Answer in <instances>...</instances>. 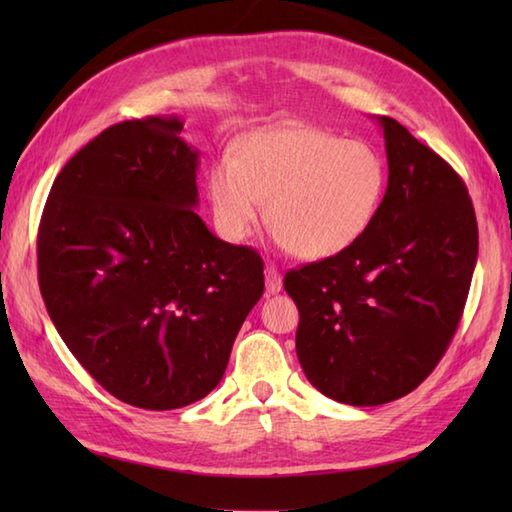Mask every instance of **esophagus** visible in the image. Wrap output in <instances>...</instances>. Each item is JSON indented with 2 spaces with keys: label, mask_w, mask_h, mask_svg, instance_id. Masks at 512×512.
<instances>
[{
  "label": "esophagus",
  "mask_w": 512,
  "mask_h": 512,
  "mask_svg": "<svg viewBox=\"0 0 512 512\" xmlns=\"http://www.w3.org/2000/svg\"><path fill=\"white\" fill-rule=\"evenodd\" d=\"M284 286V281H281L279 270L275 266H266V292L268 295H277V292Z\"/></svg>",
  "instance_id": "obj_1"
}]
</instances>
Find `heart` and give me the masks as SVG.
Masks as SVG:
<instances>
[{
	"mask_svg": "<svg viewBox=\"0 0 512 512\" xmlns=\"http://www.w3.org/2000/svg\"><path fill=\"white\" fill-rule=\"evenodd\" d=\"M206 187L224 237L246 239L268 202L270 231L292 255L314 262L339 255L374 224L387 167L363 140L297 125L248 136L235 160L215 162Z\"/></svg>",
	"mask_w": 512,
	"mask_h": 512,
	"instance_id": "heart-1",
	"label": "heart"
}]
</instances>
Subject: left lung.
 Wrapping results in <instances>:
<instances>
[{
  "label": "left lung",
  "instance_id": "8db88e82",
  "mask_svg": "<svg viewBox=\"0 0 512 512\" xmlns=\"http://www.w3.org/2000/svg\"><path fill=\"white\" fill-rule=\"evenodd\" d=\"M389 180L374 224L350 248L290 270L297 356L321 394L354 407L407 396L447 352L477 262L462 178L407 127L378 116Z\"/></svg>",
  "mask_w": 512,
  "mask_h": 512
}]
</instances>
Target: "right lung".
<instances>
[{
	"instance_id": "add662e5",
	"label": "right lung",
	"mask_w": 512,
	"mask_h": 512,
	"mask_svg": "<svg viewBox=\"0 0 512 512\" xmlns=\"http://www.w3.org/2000/svg\"><path fill=\"white\" fill-rule=\"evenodd\" d=\"M182 127L176 116L107 127L61 169L37 237L63 343L112 396L151 411L217 387L264 295L262 257L193 211L200 151Z\"/></svg>"
}]
</instances>
